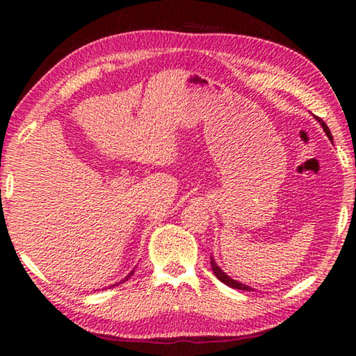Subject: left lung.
<instances>
[{"label":"left lung","mask_w":356,"mask_h":356,"mask_svg":"<svg viewBox=\"0 0 356 356\" xmlns=\"http://www.w3.org/2000/svg\"><path fill=\"white\" fill-rule=\"evenodd\" d=\"M316 119H317V122L322 125V129H323L325 134H327V136L330 138L331 141H333V136H331V131H330V129L327 127V124H325L321 118H317V116H316ZM210 265H212V270H213V273H215L216 278H218L221 282H225L226 286L232 287V289H238V291H250V292L254 291V289H252V287L246 286V284H242V282H238V281H236V280H232L231 276H229L227 273L222 272V270L218 267V264L215 262V259H213V257H210Z\"/></svg>","instance_id":"left-lung-1"}]
</instances>
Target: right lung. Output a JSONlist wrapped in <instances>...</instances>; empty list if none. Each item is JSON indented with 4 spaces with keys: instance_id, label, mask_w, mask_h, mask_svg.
Returning a JSON list of instances; mask_svg holds the SVG:
<instances>
[{
    "instance_id": "obj_1",
    "label": "right lung",
    "mask_w": 356,
    "mask_h": 356,
    "mask_svg": "<svg viewBox=\"0 0 356 356\" xmlns=\"http://www.w3.org/2000/svg\"><path fill=\"white\" fill-rule=\"evenodd\" d=\"M134 272H135V268H134V270H131V272H130V273H129L127 276H125V278H124V280H120L119 282H114V284H111V286H108V287H110V289H111V287H114V286H119V284H122V282H125V281H127V280L130 278V276H134Z\"/></svg>"
}]
</instances>
